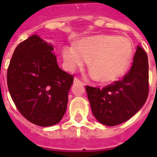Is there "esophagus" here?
I'll return each mask as SVG.
<instances>
[{
	"label": "esophagus",
	"mask_w": 157,
	"mask_h": 157,
	"mask_svg": "<svg viewBox=\"0 0 157 157\" xmlns=\"http://www.w3.org/2000/svg\"><path fill=\"white\" fill-rule=\"evenodd\" d=\"M74 83H80V84H83V85H84V83L82 82H81V81H80L78 78H76V77L74 78Z\"/></svg>",
	"instance_id": "esophagus-1"
}]
</instances>
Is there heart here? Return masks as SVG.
<instances>
[{"label":"heart","mask_w":157,"mask_h":157,"mask_svg":"<svg viewBox=\"0 0 157 157\" xmlns=\"http://www.w3.org/2000/svg\"><path fill=\"white\" fill-rule=\"evenodd\" d=\"M63 58L66 68L74 71L89 60L92 69L90 75L102 82H112L124 75L132 58V44L124 37L113 34L87 37L76 45L63 48Z\"/></svg>","instance_id":"heart-1"}]
</instances>
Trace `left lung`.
Returning a JSON list of instances; mask_svg holds the SVG:
<instances>
[{"instance_id":"1","label":"left lung","mask_w":157,"mask_h":157,"mask_svg":"<svg viewBox=\"0 0 157 157\" xmlns=\"http://www.w3.org/2000/svg\"><path fill=\"white\" fill-rule=\"evenodd\" d=\"M92 113L107 126H115L132 118L146 102L149 93L148 57L138 46L129 71L120 81L102 89L86 86Z\"/></svg>"}]
</instances>
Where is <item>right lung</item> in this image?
Listing matches in <instances>:
<instances>
[{"label": "right lung", "mask_w": 157, "mask_h": 157, "mask_svg": "<svg viewBox=\"0 0 157 157\" xmlns=\"http://www.w3.org/2000/svg\"><path fill=\"white\" fill-rule=\"evenodd\" d=\"M53 50L50 44L32 35L15 48L7 70V86L17 109L42 127L61 120L74 80L59 67Z\"/></svg>", "instance_id": "1"}]
</instances>
